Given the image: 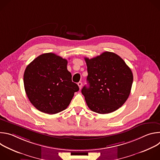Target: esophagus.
<instances>
[{
	"instance_id": "34e87169",
	"label": "esophagus",
	"mask_w": 160,
	"mask_h": 160,
	"mask_svg": "<svg viewBox=\"0 0 160 160\" xmlns=\"http://www.w3.org/2000/svg\"><path fill=\"white\" fill-rule=\"evenodd\" d=\"M77 84H78V87H79V88L81 89V88H82V83L81 82H79Z\"/></svg>"
}]
</instances>
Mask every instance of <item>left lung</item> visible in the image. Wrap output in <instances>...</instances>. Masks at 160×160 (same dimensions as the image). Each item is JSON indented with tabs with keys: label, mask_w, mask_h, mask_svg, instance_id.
Wrapping results in <instances>:
<instances>
[{
	"label": "left lung",
	"mask_w": 160,
	"mask_h": 160,
	"mask_svg": "<svg viewBox=\"0 0 160 160\" xmlns=\"http://www.w3.org/2000/svg\"><path fill=\"white\" fill-rule=\"evenodd\" d=\"M85 60L89 86H84L82 93L88 107L99 114L117 110L130 93L133 82L130 68L119 56L111 52Z\"/></svg>",
	"instance_id": "1"
}]
</instances>
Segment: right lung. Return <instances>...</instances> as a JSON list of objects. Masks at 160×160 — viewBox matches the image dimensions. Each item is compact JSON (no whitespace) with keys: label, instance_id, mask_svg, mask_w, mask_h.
I'll return each instance as SVG.
<instances>
[{"label":"right lung","instance_id":"obj_1","mask_svg":"<svg viewBox=\"0 0 160 160\" xmlns=\"http://www.w3.org/2000/svg\"><path fill=\"white\" fill-rule=\"evenodd\" d=\"M68 61L54 53H45L25 69L23 82L31 103L40 111L53 115L69 106L78 85L67 70Z\"/></svg>","mask_w":160,"mask_h":160}]
</instances>
